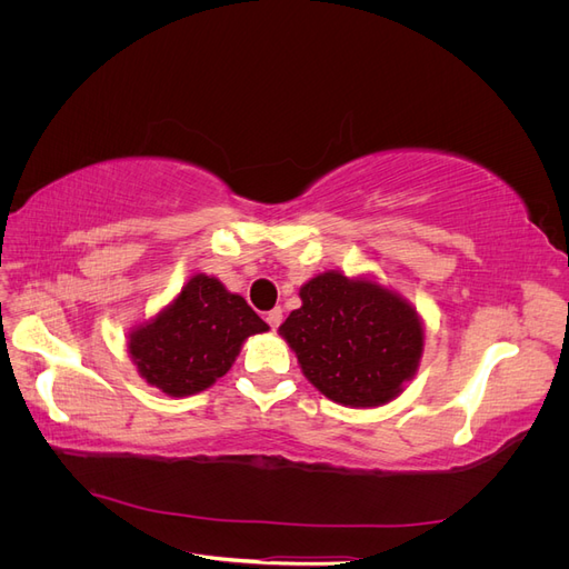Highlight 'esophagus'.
<instances>
[{
    "mask_svg": "<svg viewBox=\"0 0 569 569\" xmlns=\"http://www.w3.org/2000/svg\"><path fill=\"white\" fill-rule=\"evenodd\" d=\"M266 322L272 327V330H278L280 322H282V308L278 306V308H272V311H268L266 313Z\"/></svg>",
    "mask_w": 569,
    "mask_h": 569,
    "instance_id": "34e87169",
    "label": "esophagus"
}]
</instances>
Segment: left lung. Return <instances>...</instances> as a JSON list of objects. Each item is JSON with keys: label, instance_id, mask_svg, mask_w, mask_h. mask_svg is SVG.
<instances>
[{"label": "left lung", "instance_id": "left-lung-1", "mask_svg": "<svg viewBox=\"0 0 569 569\" xmlns=\"http://www.w3.org/2000/svg\"><path fill=\"white\" fill-rule=\"evenodd\" d=\"M299 297L301 308L278 332L306 380L327 399L349 408L385 406L416 377L425 325L399 291L327 270L308 280Z\"/></svg>", "mask_w": 569, "mask_h": 569}]
</instances>
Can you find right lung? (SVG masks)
<instances>
[{
  "label": "right lung",
  "instance_id": "obj_1",
  "mask_svg": "<svg viewBox=\"0 0 569 569\" xmlns=\"http://www.w3.org/2000/svg\"><path fill=\"white\" fill-rule=\"evenodd\" d=\"M268 332L244 297L197 272L151 320L132 327L128 353L142 380L168 396H192L226 375L251 335Z\"/></svg>",
  "mask_w": 569,
  "mask_h": 569
}]
</instances>
